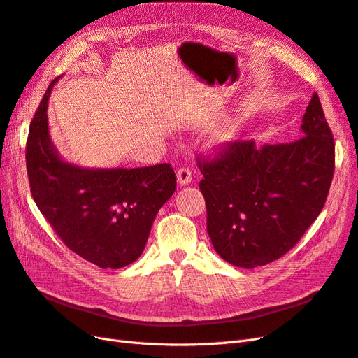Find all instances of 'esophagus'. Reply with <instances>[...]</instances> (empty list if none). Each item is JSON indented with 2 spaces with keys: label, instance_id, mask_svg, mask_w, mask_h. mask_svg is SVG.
<instances>
[{
  "label": "esophagus",
  "instance_id": "1",
  "mask_svg": "<svg viewBox=\"0 0 358 358\" xmlns=\"http://www.w3.org/2000/svg\"><path fill=\"white\" fill-rule=\"evenodd\" d=\"M192 180V171L189 167L183 166L178 170V182L179 185H188V183H191Z\"/></svg>",
  "mask_w": 358,
  "mask_h": 358
}]
</instances>
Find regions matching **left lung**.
Returning <instances> with one entry per match:
<instances>
[{
  "mask_svg": "<svg viewBox=\"0 0 358 358\" xmlns=\"http://www.w3.org/2000/svg\"><path fill=\"white\" fill-rule=\"evenodd\" d=\"M301 129L305 136L291 143L233 142L197 155L208 233L230 264L254 268L285 255L326 204L334 140L317 92Z\"/></svg>",
  "mask_w": 358,
  "mask_h": 358,
  "instance_id": "8db88e82",
  "label": "left lung"
}]
</instances>
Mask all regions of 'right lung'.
<instances>
[{"instance_id":"obj_1","label":"right lung","mask_w":358,"mask_h":358,"mask_svg":"<svg viewBox=\"0 0 358 358\" xmlns=\"http://www.w3.org/2000/svg\"><path fill=\"white\" fill-rule=\"evenodd\" d=\"M40 101L27 138L31 196L69 249L101 268H121L140 257L154 218L176 189L167 162L140 169L88 170L64 162L48 129V100Z\"/></svg>"}]
</instances>
